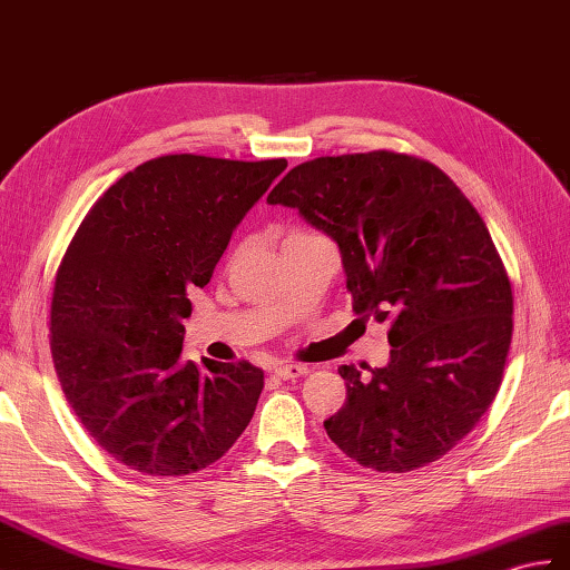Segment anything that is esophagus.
Instances as JSON below:
<instances>
[{
    "instance_id": "34e87169",
    "label": "esophagus",
    "mask_w": 570,
    "mask_h": 570,
    "mask_svg": "<svg viewBox=\"0 0 570 570\" xmlns=\"http://www.w3.org/2000/svg\"><path fill=\"white\" fill-rule=\"evenodd\" d=\"M274 374L279 379H298L308 374L306 364H296V362H279L274 364Z\"/></svg>"
}]
</instances>
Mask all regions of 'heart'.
I'll list each match as a JSON object with an SVG mask.
<instances>
[{
    "label": "heart",
    "mask_w": 570,
    "mask_h": 570,
    "mask_svg": "<svg viewBox=\"0 0 570 570\" xmlns=\"http://www.w3.org/2000/svg\"><path fill=\"white\" fill-rule=\"evenodd\" d=\"M311 235H317V233H311V230H294L288 237H311Z\"/></svg>",
    "instance_id": "heart-1"
}]
</instances>
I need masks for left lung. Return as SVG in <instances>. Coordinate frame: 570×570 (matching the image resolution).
Returning <instances> with one entry per match:
<instances>
[{"mask_svg":"<svg viewBox=\"0 0 570 570\" xmlns=\"http://www.w3.org/2000/svg\"><path fill=\"white\" fill-rule=\"evenodd\" d=\"M267 202L333 237L354 313L391 323L389 366H340L330 440L381 473L442 459L491 407L512 340L510 279L479 210L440 167L393 150L315 157Z\"/></svg>","mask_w":570,"mask_h":570,"instance_id":"8db88e82","label":"left lung"}]
</instances>
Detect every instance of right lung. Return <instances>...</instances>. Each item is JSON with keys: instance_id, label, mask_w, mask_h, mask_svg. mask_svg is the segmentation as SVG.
<instances>
[{"instance_id": "1", "label": "right lung", "mask_w": 570, "mask_h": 570, "mask_svg": "<svg viewBox=\"0 0 570 570\" xmlns=\"http://www.w3.org/2000/svg\"><path fill=\"white\" fill-rule=\"evenodd\" d=\"M286 160L163 155L89 208L50 301V352L75 415L106 454L142 475L218 461L255 415L264 372L181 356L187 291L210 282Z\"/></svg>"}]
</instances>
